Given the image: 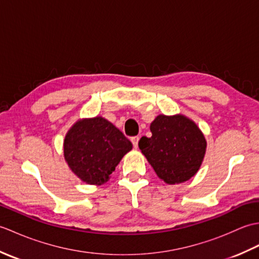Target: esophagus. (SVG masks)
<instances>
[{
	"mask_svg": "<svg viewBox=\"0 0 259 259\" xmlns=\"http://www.w3.org/2000/svg\"><path fill=\"white\" fill-rule=\"evenodd\" d=\"M138 141H139V137L138 136H136V137H133V138H131V142H133V145H134V148H138Z\"/></svg>",
	"mask_w": 259,
	"mask_h": 259,
	"instance_id": "1",
	"label": "esophagus"
}]
</instances>
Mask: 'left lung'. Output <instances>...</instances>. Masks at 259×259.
Segmentation results:
<instances>
[{
  "label": "left lung",
  "mask_w": 259,
  "mask_h": 259,
  "mask_svg": "<svg viewBox=\"0 0 259 259\" xmlns=\"http://www.w3.org/2000/svg\"><path fill=\"white\" fill-rule=\"evenodd\" d=\"M152 136L139 141L141 152L157 176L169 185L185 183L197 174L207 142L200 129L183 114H159L150 124Z\"/></svg>",
  "instance_id": "left-lung-1"
}]
</instances>
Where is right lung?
Segmentation results:
<instances>
[{"label": "right lung", "mask_w": 259, "mask_h": 259, "mask_svg": "<svg viewBox=\"0 0 259 259\" xmlns=\"http://www.w3.org/2000/svg\"><path fill=\"white\" fill-rule=\"evenodd\" d=\"M133 144L102 117L82 119L64 138V159L75 176L89 185L107 183Z\"/></svg>", "instance_id": "add662e5"}]
</instances>
